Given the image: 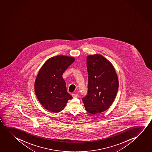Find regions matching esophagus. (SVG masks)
<instances>
[{
    "label": "esophagus",
    "instance_id": "esophagus-1",
    "mask_svg": "<svg viewBox=\"0 0 152 152\" xmlns=\"http://www.w3.org/2000/svg\"><path fill=\"white\" fill-rule=\"evenodd\" d=\"M72 97H74V98H75V97H77V96H78V94H72Z\"/></svg>",
    "mask_w": 152,
    "mask_h": 152
}]
</instances>
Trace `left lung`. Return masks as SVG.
I'll return each instance as SVG.
<instances>
[{
    "label": "left lung",
    "instance_id": "8db88e82",
    "mask_svg": "<svg viewBox=\"0 0 152 152\" xmlns=\"http://www.w3.org/2000/svg\"><path fill=\"white\" fill-rule=\"evenodd\" d=\"M86 62L88 92L82 100L86 111L95 115L106 111L114 101L118 77L114 66L102 55H88Z\"/></svg>",
    "mask_w": 152,
    "mask_h": 152
}]
</instances>
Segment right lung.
Segmentation results:
<instances>
[{
	"label": "right lung",
	"instance_id": "obj_1",
	"mask_svg": "<svg viewBox=\"0 0 152 152\" xmlns=\"http://www.w3.org/2000/svg\"><path fill=\"white\" fill-rule=\"evenodd\" d=\"M75 60L63 55L48 59L39 70L34 83L37 99L45 109L58 113L64 109L72 95L66 90L62 74Z\"/></svg>",
	"mask_w": 152,
	"mask_h": 152
}]
</instances>
